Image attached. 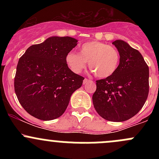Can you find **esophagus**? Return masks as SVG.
Wrapping results in <instances>:
<instances>
[{
  "instance_id": "obj_1",
  "label": "esophagus",
  "mask_w": 159,
  "mask_h": 159,
  "mask_svg": "<svg viewBox=\"0 0 159 159\" xmlns=\"http://www.w3.org/2000/svg\"><path fill=\"white\" fill-rule=\"evenodd\" d=\"M89 81H90V80L88 79V78H85V79H84V81H83V84H86V83L89 82Z\"/></svg>"
}]
</instances>
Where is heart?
Masks as SVG:
<instances>
[{
  "mask_svg": "<svg viewBox=\"0 0 159 159\" xmlns=\"http://www.w3.org/2000/svg\"><path fill=\"white\" fill-rule=\"evenodd\" d=\"M66 63L75 73L84 70L89 62V68L98 78L111 76L119 65L120 54L112 46L99 41H90L82 44L79 54L70 51L66 55Z\"/></svg>",
  "mask_w": 159,
  "mask_h": 159,
  "instance_id": "obj_1",
  "label": "heart"
}]
</instances>
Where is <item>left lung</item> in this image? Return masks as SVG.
Here are the masks:
<instances>
[{"instance_id":"8db88e82","label":"left lung","mask_w":159,"mask_h":159,"mask_svg":"<svg viewBox=\"0 0 159 159\" xmlns=\"http://www.w3.org/2000/svg\"><path fill=\"white\" fill-rule=\"evenodd\" d=\"M112 44L119 52V65L111 76L96 81L92 102L96 111L105 120L124 121L134 116L146 102L149 70L138 50L122 40Z\"/></svg>"}]
</instances>
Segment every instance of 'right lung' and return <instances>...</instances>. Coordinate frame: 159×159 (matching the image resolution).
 Segmentation results:
<instances>
[{
  "label": "right lung",
  "mask_w": 159,
  "mask_h": 159,
  "mask_svg": "<svg viewBox=\"0 0 159 159\" xmlns=\"http://www.w3.org/2000/svg\"><path fill=\"white\" fill-rule=\"evenodd\" d=\"M77 44L78 40L70 37H50L30 46L19 59L14 91L34 118L50 121L61 116L71 94L82 85L84 78L74 73L65 60Z\"/></svg>",
  "instance_id": "1"
}]
</instances>
